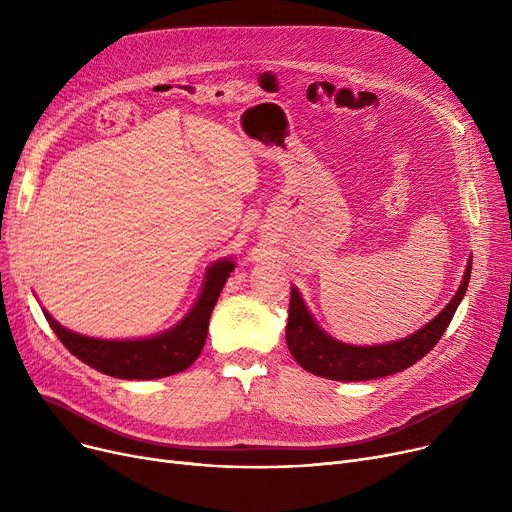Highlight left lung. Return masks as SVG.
Listing matches in <instances>:
<instances>
[{
    "mask_svg": "<svg viewBox=\"0 0 512 512\" xmlns=\"http://www.w3.org/2000/svg\"><path fill=\"white\" fill-rule=\"evenodd\" d=\"M469 276L471 261L467 265L463 284L456 290L452 301L442 309V313L436 315V319L429 321L425 328L413 336L382 346H353L330 338L313 321L297 288H292L286 326L288 351L294 361L307 371L336 382H363L398 373L415 365L438 344L450 326L456 307L465 297Z\"/></svg>",
    "mask_w": 512,
    "mask_h": 512,
    "instance_id": "left-lung-1",
    "label": "left lung"
}]
</instances>
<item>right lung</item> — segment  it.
<instances>
[{
	"label": "right lung",
	"instance_id": "obj_1",
	"mask_svg": "<svg viewBox=\"0 0 512 512\" xmlns=\"http://www.w3.org/2000/svg\"><path fill=\"white\" fill-rule=\"evenodd\" d=\"M234 270L230 259L213 263L199 301L180 324L145 340H97L62 328L47 311L45 319L68 351L89 367L120 380H155L191 367L203 351L209 317L220 292Z\"/></svg>",
	"mask_w": 512,
	"mask_h": 512
}]
</instances>
